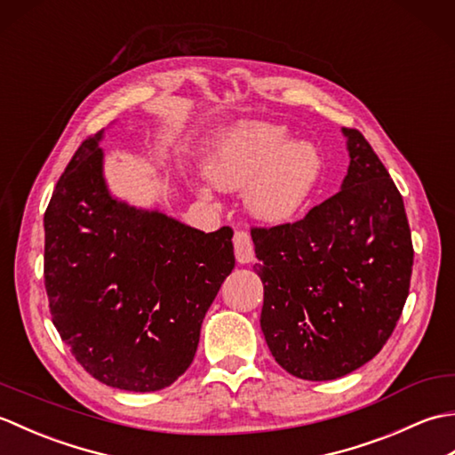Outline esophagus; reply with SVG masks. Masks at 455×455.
Segmentation results:
<instances>
[{"label":"esophagus","instance_id":"34e87169","mask_svg":"<svg viewBox=\"0 0 455 455\" xmlns=\"http://www.w3.org/2000/svg\"><path fill=\"white\" fill-rule=\"evenodd\" d=\"M235 254L240 264H250L254 259V246H252V238L246 233V230H236L235 233Z\"/></svg>","mask_w":455,"mask_h":455}]
</instances>
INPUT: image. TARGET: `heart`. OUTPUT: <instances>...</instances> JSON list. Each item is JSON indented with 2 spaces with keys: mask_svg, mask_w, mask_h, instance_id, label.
<instances>
[{
  "mask_svg": "<svg viewBox=\"0 0 455 455\" xmlns=\"http://www.w3.org/2000/svg\"><path fill=\"white\" fill-rule=\"evenodd\" d=\"M282 124L240 121L219 132L203 156V172L222 189H243L250 215L287 222L305 209L321 181L323 158L315 144L292 140ZM197 196L212 199L209 183H193Z\"/></svg>",
  "mask_w": 455,
  "mask_h": 455,
  "instance_id": "obj_1",
  "label": "heart"
}]
</instances>
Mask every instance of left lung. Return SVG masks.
Here are the masks:
<instances>
[{
    "instance_id": "8db88e82",
    "label": "left lung",
    "mask_w": 455,
    "mask_h": 455,
    "mask_svg": "<svg viewBox=\"0 0 455 455\" xmlns=\"http://www.w3.org/2000/svg\"><path fill=\"white\" fill-rule=\"evenodd\" d=\"M342 134L350 166L340 191L293 225L252 230L259 326L275 362L308 381L338 379L377 355L411 285L401 193L363 134Z\"/></svg>"
}]
</instances>
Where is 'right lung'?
I'll return each mask as SVG.
<instances>
[{"instance_id":"add662e5","label":"right lung","mask_w":455,"mask_h":455,"mask_svg":"<svg viewBox=\"0 0 455 455\" xmlns=\"http://www.w3.org/2000/svg\"><path fill=\"white\" fill-rule=\"evenodd\" d=\"M105 131L82 142L44 212V287L52 323L95 379L160 391L197 352L203 318L235 267L233 230L203 233L115 197Z\"/></svg>"}]
</instances>
